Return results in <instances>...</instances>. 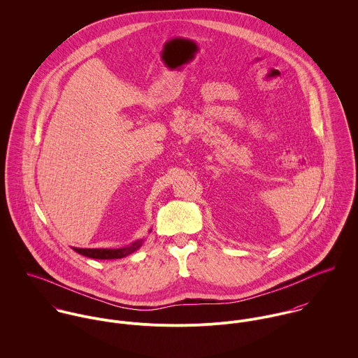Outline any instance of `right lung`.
Listing matches in <instances>:
<instances>
[{"instance_id": "obj_1", "label": "right lung", "mask_w": 358, "mask_h": 358, "mask_svg": "<svg viewBox=\"0 0 358 358\" xmlns=\"http://www.w3.org/2000/svg\"><path fill=\"white\" fill-rule=\"evenodd\" d=\"M142 244H143V240H138L131 245L125 248H118V250H103V248H73V250L80 255L92 257V259H120L135 252L142 247Z\"/></svg>"}]
</instances>
